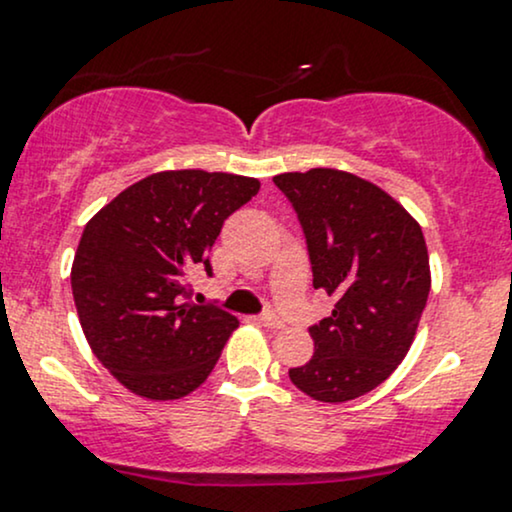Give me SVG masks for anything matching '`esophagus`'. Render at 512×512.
<instances>
[{
	"instance_id": "esophagus-1",
	"label": "esophagus",
	"mask_w": 512,
	"mask_h": 512,
	"mask_svg": "<svg viewBox=\"0 0 512 512\" xmlns=\"http://www.w3.org/2000/svg\"><path fill=\"white\" fill-rule=\"evenodd\" d=\"M260 324L262 326H269V329H283V322H281V319L279 317H276L274 315V312H264V315L260 317Z\"/></svg>"
}]
</instances>
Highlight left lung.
Here are the masks:
<instances>
[{
    "label": "left lung",
    "mask_w": 512,
    "mask_h": 512,
    "mask_svg": "<svg viewBox=\"0 0 512 512\" xmlns=\"http://www.w3.org/2000/svg\"><path fill=\"white\" fill-rule=\"evenodd\" d=\"M303 229L312 286L336 300L310 326L315 355L288 369L322 403L365 396L410 350L429 298L422 229L389 193L336 169L274 176Z\"/></svg>",
    "instance_id": "1"
}]
</instances>
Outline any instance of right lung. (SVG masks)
<instances>
[{
  "label": "right lung",
  "instance_id": "1",
  "mask_svg": "<svg viewBox=\"0 0 512 512\" xmlns=\"http://www.w3.org/2000/svg\"><path fill=\"white\" fill-rule=\"evenodd\" d=\"M260 181L221 171H159L102 207L80 236L71 288L92 353L128 391L188 396L209 377L238 319L190 303L224 221Z\"/></svg>",
  "mask_w": 512,
  "mask_h": 512
}]
</instances>
